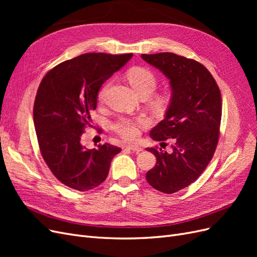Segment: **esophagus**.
Segmentation results:
<instances>
[{
  "mask_svg": "<svg viewBox=\"0 0 257 257\" xmlns=\"http://www.w3.org/2000/svg\"><path fill=\"white\" fill-rule=\"evenodd\" d=\"M125 148H126V149H130V150H132V151L136 152V153H138V152L143 151V148H142V147H139V146H137V145H132V144H127V145L125 146Z\"/></svg>",
  "mask_w": 257,
  "mask_h": 257,
  "instance_id": "obj_1",
  "label": "esophagus"
}]
</instances>
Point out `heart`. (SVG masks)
I'll list each match as a JSON object with an SVG mask.
<instances>
[{
  "label": "heart",
  "instance_id": "heart-1",
  "mask_svg": "<svg viewBox=\"0 0 257 257\" xmlns=\"http://www.w3.org/2000/svg\"><path fill=\"white\" fill-rule=\"evenodd\" d=\"M127 79L132 87L141 96H150L155 91L158 84V78L151 69L142 66H136L131 68L126 74ZM108 88V83L104 84L102 89L98 92V99L104 100L106 92ZM166 96L160 94L152 97V104L157 108L164 107L166 104ZM149 122L144 116L139 118H126V116H120L112 123V128L120 136L125 139H136L139 135V130L144 126H147Z\"/></svg>",
  "mask_w": 257,
  "mask_h": 257
}]
</instances>
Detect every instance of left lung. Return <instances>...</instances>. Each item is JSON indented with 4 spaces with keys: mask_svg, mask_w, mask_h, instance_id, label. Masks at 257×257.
Segmentation results:
<instances>
[{
    "mask_svg": "<svg viewBox=\"0 0 257 257\" xmlns=\"http://www.w3.org/2000/svg\"><path fill=\"white\" fill-rule=\"evenodd\" d=\"M142 58L164 74L172 88L165 118L150 137L162 144L173 139V151L147 148L157 164L146 175L152 188L172 194L195 181L213 157L220 135L221 92L212 75L195 60L172 52Z\"/></svg>",
    "mask_w": 257,
    "mask_h": 257,
    "instance_id": "obj_1",
    "label": "left lung"
}]
</instances>
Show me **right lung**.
Listing matches in <instances>:
<instances>
[{
	"mask_svg": "<svg viewBox=\"0 0 257 257\" xmlns=\"http://www.w3.org/2000/svg\"><path fill=\"white\" fill-rule=\"evenodd\" d=\"M133 53H84L62 62L45 75L33 108L41 153L59 181L77 191H88L105 181L110 163L121 149L104 144L85 149L80 144L92 127L102 84L118 72Z\"/></svg>",
	"mask_w": 257,
	"mask_h": 257,
	"instance_id": "1",
	"label": "right lung"
}]
</instances>
